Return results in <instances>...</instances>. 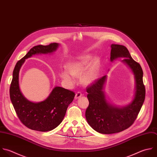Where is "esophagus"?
Segmentation results:
<instances>
[{"label":"esophagus","mask_w":157,"mask_h":157,"mask_svg":"<svg viewBox=\"0 0 157 157\" xmlns=\"http://www.w3.org/2000/svg\"><path fill=\"white\" fill-rule=\"evenodd\" d=\"M82 96V94L80 93V92H77V93H76V94H75V99H78V98H80L81 96Z\"/></svg>","instance_id":"esophagus-1"}]
</instances>
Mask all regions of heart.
<instances>
[{"mask_svg":"<svg viewBox=\"0 0 157 157\" xmlns=\"http://www.w3.org/2000/svg\"><path fill=\"white\" fill-rule=\"evenodd\" d=\"M67 70L59 73L60 77L69 85L76 82V77H80L81 83L86 86L93 84L98 78L100 70V61L98 58H93L90 54L79 57L66 65Z\"/></svg>","mask_w":157,"mask_h":157,"instance_id":"obj_1","label":"heart"}]
</instances>
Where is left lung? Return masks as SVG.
<instances>
[{"label": "left lung", "instance_id": "obj_1", "mask_svg": "<svg viewBox=\"0 0 157 157\" xmlns=\"http://www.w3.org/2000/svg\"><path fill=\"white\" fill-rule=\"evenodd\" d=\"M110 47V61L124 58L121 62L133 74L134 89L131 102L123 106H117L109 102L105 91L107 75L98 78L87 88L89 106L85 112L86 120L94 130L105 134L119 132L129 128L136 120L145 96L143 71L140 64L132 58L124 46L113 44Z\"/></svg>", "mask_w": 157, "mask_h": 157}]
</instances>
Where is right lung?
<instances>
[{
  "mask_svg": "<svg viewBox=\"0 0 157 157\" xmlns=\"http://www.w3.org/2000/svg\"><path fill=\"white\" fill-rule=\"evenodd\" d=\"M58 43L48 45H37L18 61L13 72L10 97L21 121L28 128L39 131H49L56 128L63 121L75 93L60 86H55L44 101L34 102L28 100L20 90L19 74L25 60L37 55H50L59 47Z\"/></svg>",
  "mask_w": 157,
  "mask_h": 157,
  "instance_id": "obj_1",
  "label": "right lung"
}]
</instances>
